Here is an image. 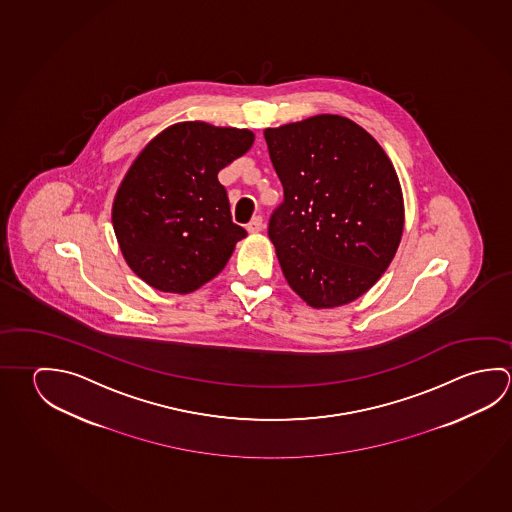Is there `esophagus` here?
I'll list each match as a JSON object with an SVG mask.
<instances>
[{
    "label": "esophagus",
    "instance_id": "34e87169",
    "mask_svg": "<svg viewBox=\"0 0 512 512\" xmlns=\"http://www.w3.org/2000/svg\"><path fill=\"white\" fill-rule=\"evenodd\" d=\"M246 228H248V232H250V234H259V232H262V228H264V221H262V217H253L252 221L248 223Z\"/></svg>",
    "mask_w": 512,
    "mask_h": 512
}]
</instances>
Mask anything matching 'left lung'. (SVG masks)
Listing matches in <instances>:
<instances>
[{
	"instance_id": "8db88e82",
	"label": "left lung",
	"mask_w": 512,
	"mask_h": 512,
	"mask_svg": "<svg viewBox=\"0 0 512 512\" xmlns=\"http://www.w3.org/2000/svg\"><path fill=\"white\" fill-rule=\"evenodd\" d=\"M264 138L284 187L268 235L287 284L314 309L354 302L403 237L394 165L374 136L340 115L268 127Z\"/></svg>"
}]
</instances>
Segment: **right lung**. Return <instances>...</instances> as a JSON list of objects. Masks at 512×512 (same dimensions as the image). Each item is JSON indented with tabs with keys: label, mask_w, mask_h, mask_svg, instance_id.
I'll list each match as a JSON object with an SVG mask.
<instances>
[{
	"label": "right lung",
	"mask_w": 512,
	"mask_h": 512,
	"mask_svg": "<svg viewBox=\"0 0 512 512\" xmlns=\"http://www.w3.org/2000/svg\"><path fill=\"white\" fill-rule=\"evenodd\" d=\"M250 129L180 122L136 156L111 221L127 266L145 284L187 295L219 275L246 237L217 174L250 151Z\"/></svg>",
	"instance_id": "add662e5"
}]
</instances>
